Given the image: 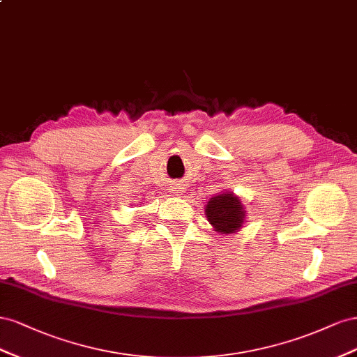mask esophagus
I'll return each instance as SVG.
<instances>
[{
  "label": "esophagus",
  "instance_id": "34e87169",
  "mask_svg": "<svg viewBox=\"0 0 357 357\" xmlns=\"http://www.w3.org/2000/svg\"><path fill=\"white\" fill-rule=\"evenodd\" d=\"M173 191H181V190H178V188H175V190H173Z\"/></svg>",
  "mask_w": 357,
  "mask_h": 357
}]
</instances>
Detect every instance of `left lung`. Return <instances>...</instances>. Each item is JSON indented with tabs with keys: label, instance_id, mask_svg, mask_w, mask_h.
<instances>
[{
	"label": "left lung",
	"instance_id": "obj_1",
	"mask_svg": "<svg viewBox=\"0 0 357 357\" xmlns=\"http://www.w3.org/2000/svg\"><path fill=\"white\" fill-rule=\"evenodd\" d=\"M205 213L215 231L229 235V233H235L242 227L247 211L238 196L230 191H224L221 195L209 199Z\"/></svg>",
	"mask_w": 357,
	"mask_h": 357
}]
</instances>
